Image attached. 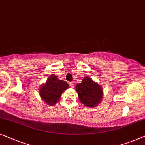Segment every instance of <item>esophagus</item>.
Instances as JSON below:
<instances>
[{
    "mask_svg": "<svg viewBox=\"0 0 145 145\" xmlns=\"http://www.w3.org/2000/svg\"><path fill=\"white\" fill-rule=\"evenodd\" d=\"M69 85H70L71 88H74V82H70V83H69Z\"/></svg>",
    "mask_w": 145,
    "mask_h": 145,
    "instance_id": "1",
    "label": "esophagus"
}]
</instances>
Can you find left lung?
<instances>
[{
    "instance_id": "obj_1",
    "label": "left lung",
    "mask_w": 145,
    "mask_h": 145,
    "mask_svg": "<svg viewBox=\"0 0 145 145\" xmlns=\"http://www.w3.org/2000/svg\"><path fill=\"white\" fill-rule=\"evenodd\" d=\"M76 88L79 99L88 107H95L103 97L101 87L89 77L84 78L83 82L77 85Z\"/></svg>"
}]
</instances>
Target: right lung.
<instances>
[{
  "mask_svg": "<svg viewBox=\"0 0 145 145\" xmlns=\"http://www.w3.org/2000/svg\"><path fill=\"white\" fill-rule=\"evenodd\" d=\"M69 85L63 80H58L55 75H52L48 79L46 84L40 89V95L42 99L50 105H54L63 91L67 89Z\"/></svg>",
  "mask_w": 145,
  "mask_h": 145,
  "instance_id": "obj_1",
  "label": "right lung"
}]
</instances>
